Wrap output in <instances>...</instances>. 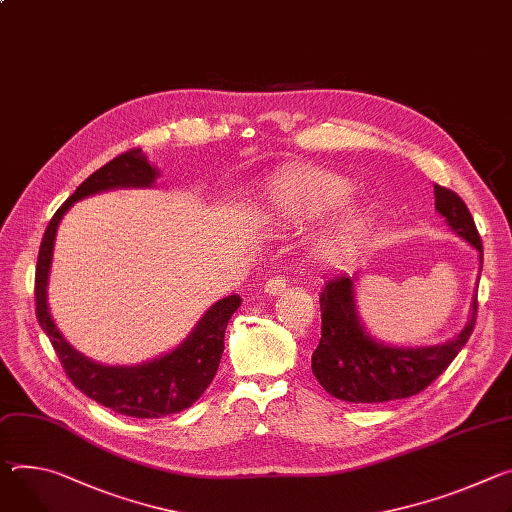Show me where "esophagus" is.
Wrapping results in <instances>:
<instances>
[{
  "mask_svg": "<svg viewBox=\"0 0 512 512\" xmlns=\"http://www.w3.org/2000/svg\"><path fill=\"white\" fill-rule=\"evenodd\" d=\"M288 288V280L284 275H273L265 282V292L269 296H277V294H284Z\"/></svg>",
  "mask_w": 512,
  "mask_h": 512,
  "instance_id": "1",
  "label": "esophagus"
}]
</instances>
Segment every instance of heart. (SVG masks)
<instances>
[{"label":"heart","mask_w":512,"mask_h":512,"mask_svg":"<svg viewBox=\"0 0 512 512\" xmlns=\"http://www.w3.org/2000/svg\"><path fill=\"white\" fill-rule=\"evenodd\" d=\"M351 196L353 185L345 177L322 169H302L277 183L271 204L288 220L308 222L343 206ZM365 230L361 214H343L320 232L316 253L324 261H343L361 247Z\"/></svg>","instance_id":"heart-1"}]
</instances>
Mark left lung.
<instances>
[{"instance_id":"1","label":"left lung","mask_w":512,"mask_h":512,"mask_svg":"<svg viewBox=\"0 0 512 512\" xmlns=\"http://www.w3.org/2000/svg\"><path fill=\"white\" fill-rule=\"evenodd\" d=\"M435 210L445 216L455 235L476 247L484 259L480 232L466 202L435 183ZM353 296L349 275H335L324 282L320 343L312 353V374L318 384L345 402L376 404L423 392L449 367L476 327L478 298H474L466 329L451 341L418 349L386 347L363 331Z\"/></svg>"}]
</instances>
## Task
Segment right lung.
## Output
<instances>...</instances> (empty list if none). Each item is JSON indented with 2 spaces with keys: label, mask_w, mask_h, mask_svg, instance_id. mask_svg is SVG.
<instances>
[{
  "label": "right lung",
  "mask_w": 512,
  "mask_h": 512,
  "mask_svg": "<svg viewBox=\"0 0 512 512\" xmlns=\"http://www.w3.org/2000/svg\"><path fill=\"white\" fill-rule=\"evenodd\" d=\"M157 177V169L149 165L141 149H128L110 163L91 173L75 194L55 212L44 237L36 261L34 302L36 318L69 380L91 400L134 418H159L181 412L192 406L214 380L224 351V331L230 316L241 306L239 296H228L216 302L198 322L194 333L175 351L132 367H108L89 361L77 353L59 333L46 306V280L53 261V245L57 226L63 214L81 198L112 188H145Z\"/></svg>",
  "instance_id": "1"
}]
</instances>
